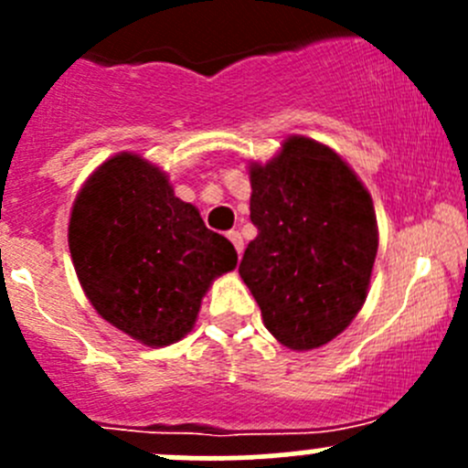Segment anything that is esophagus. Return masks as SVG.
Returning <instances> with one entry per match:
<instances>
[{"mask_svg": "<svg viewBox=\"0 0 468 468\" xmlns=\"http://www.w3.org/2000/svg\"><path fill=\"white\" fill-rule=\"evenodd\" d=\"M226 238H229L230 242H233V247H235V251H238V256H242V251H244L242 235H239L238 230H229V235H226Z\"/></svg>", "mask_w": 468, "mask_h": 468, "instance_id": "obj_1", "label": "esophagus"}]
</instances>
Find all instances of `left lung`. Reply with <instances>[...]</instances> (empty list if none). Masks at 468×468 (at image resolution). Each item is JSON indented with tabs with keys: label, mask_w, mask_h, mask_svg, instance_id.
<instances>
[{
	"label": "left lung",
	"mask_w": 468,
	"mask_h": 468,
	"mask_svg": "<svg viewBox=\"0 0 468 468\" xmlns=\"http://www.w3.org/2000/svg\"><path fill=\"white\" fill-rule=\"evenodd\" d=\"M251 221L239 276L269 333L294 351L337 337L369 292L378 253L371 195L330 146L292 135L267 165L253 163Z\"/></svg>",
	"instance_id": "obj_1"
}]
</instances>
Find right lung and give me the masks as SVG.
I'll return each mask as SVG.
<instances>
[{
  "label": "right lung",
  "mask_w": 468,
  "mask_h": 468,
  "mask_svg": "<svg viewBox=\"0 0 468 468\" xmlns=\"http://www.w3.org/2000/svg\"><path fill=\"white\" fill-rule=\"evenodd\" d=\"M68 242L94 310L154 348L186 337L207 287L238 264L233 244L174 195L163 169L126 151L81 187Z\"/></svg>",
  "instance_id": "1"
}]
</instances>
